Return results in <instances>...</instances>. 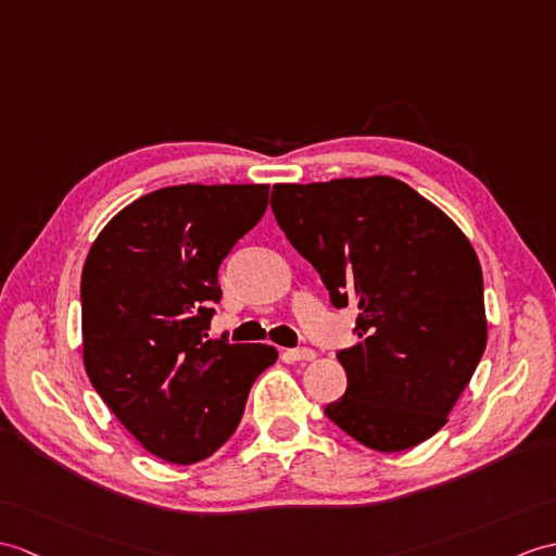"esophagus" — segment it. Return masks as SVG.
Segmentation results:
<instances>
[{
	"mask_svg": "<svg viewBox=\"0 0 556 556\" xmlns=\"http://www.w3.org/2000/svg\"><path fill=\"white\" fill-rule=\"evenodd\" d=\"M315 357L317 353L313 348H291V351L283 353V359H287V363H313Z\"/></svg>",
	"mask_w": 556,
	"mask_h": 556,
	"instance_id": "esophagus-1",
	"label": "esophagus"
}]
</instances>
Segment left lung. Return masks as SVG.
Masks as SVG:
<instances>
[{"mask_svg": "<svg viewBox=\"0 0 556 556\" xmlns=\"http://www.w3.org/2000/svg\"><path fill=\"white\" fill-rule=\"evenodd\" d=\"M273 213L331 303H355L348 389L325 415L379 453L447 424L488 341L481 263L438 205L395 177L275 185Z\"/></svg>", "mask_w": 556, "mask_h": 556, "instance_id": "8db88e82", "label": "left lung"}]
</instances>
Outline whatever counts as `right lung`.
Instances as JSON below:
<instances>
[{"label":"right lung","mask_w":556,"mask_h":556,"mask_svg":"<svg viewBox=\"0 0 556 556\" xmlns=\"http://www.w3.org/2000/svg\"><path fill=\"white\" fill-rule=\"evenodd\" d=\"M267 185H177L132 201L83 267V363L94 391L147 453L211 457L241 421L265 343L208 337L217 267L267 208Z\"/></svg>","instance_id":"obj_1"}]
</instances>
